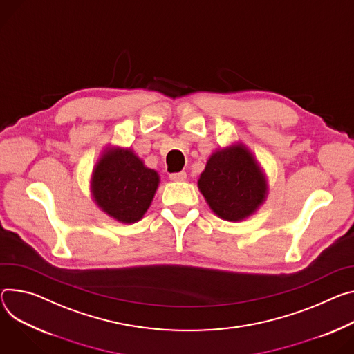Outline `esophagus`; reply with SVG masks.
Masks as SVG:
<instances>
[{
	"label": "esophagus",
	"mask_w": 354,
	"mask_h": 354,
	"mask_svg": "<svg viewBox=\"0 0 354 354\" xmlns=\"http://www.w3.org/2000/svg\"><path fill=\"white\" fill-rule=\"evenodd\" d=\"M186 172H175V174H171L169 175V178H171V180H174V182H183V180H186Z\"/></svg>",
	"instance_id": "obj_1"
}]
</instances>
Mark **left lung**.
Wrapping results in <instances>:
<instances>
[{"label": "left lung", "instance_id": "obj_1", "mask_svg": "<svg viewBox=\"0 0 354 354\" xmlns=\"http://www.w3.org/2000/svg\"><path fill=\"white\" fill-rule=\"evenodd\" d=\"M198 186L214 214L227 221H241L254 214L268 195L261 167L241 142L216 149Z\"/></svg>", "mask_w": 354, "mask_h": 354}]
</instances>
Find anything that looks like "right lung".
<instances>
[{"label": "right lung", "instance_id": "1", "mask_svg": "<svg viewBox=\"0 0 354 354\" xmlns=\"http://www.w3.org/2000/svg\"><path fill=\"white\" fill-rule=\"evenodd\" d=\"M159 185L156 171L144 165L133 149L107 148L93 169L91 195L106 214L131 224L142 218Z\"/></svg>", "mask_w": 354, "mask_h": 354}]
</instances>
